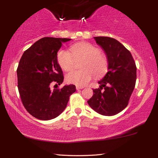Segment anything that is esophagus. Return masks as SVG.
Returning <instances> with one entry per match:
<instances>
[{"mask_svg": "<svg viewBox=\"0 0 158 158\" xmlns=\"http://www.w3.org/2000/svg\"><path fill=\"white\" fill-rule=\"evenodd\" d=\"M83 88H84V87H83V86H76V89H77V90H79V89H83Z\"/></svg>", "mask_w": 158, "mask_h": 158, "instance_id": "obj_1", "label": "esophagus"}]
</instances>
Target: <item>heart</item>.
<instances>
[{
  "instance_id": "1",
  "label": "heart",
  "mask_w": 158,
  "mask_h": 158,
  "mask_svg": "<svg viewBox=\"0 0 158 158\" xmlns=\"http://www.w3.org/2000/svg\"><path fill=\"white\" fill-rule=\"evenodd\" d=\"M70 52L60 49L57 53V62L62 69L69 71L74 67L75 60L83 59V61L81 65L82 70H72L66 75L67 83L84 86L91 81L94 75L96 78H100L108 71V58L91 43H75L70 47Z\"/></svg>"
}]
</instances>
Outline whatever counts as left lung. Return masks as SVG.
Segmentation results:
<instances>
[{
    "mask_svg": "<svg viewBox=\"0 0 158 158\" xmlns=\"http://www.w3.org/2000/svg\"><path fill=\"white\" fill-rule=\"evenodd\" d=\"M94 39L106 53L109 71L98 81L99 88L93 89L94 94L88 103L100 115L112 116L128 105L136 84V64L129 50L116 39L108 36Z\"/></svg>",
    "mask_w": 158,
    "mask_h": 158,
    "instance_id": "left-lung-1",
    "label": "left lung"
}]
</instances>
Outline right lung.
<instances>
[{
    "label": "right lung",
    "instance_id": "add662e5",
    "mask_svg": "<svg viewBox=\"0 0 158 158\" xmlns=\"http://www.w3.org/2000/svg\"><path fill=\"white\" fill-rule=\"evenodd\" d=\"M66 38L44 37L26 50L17 69L18 88L24 108L35 118L49 120L60 115L66 107L75 85L58 88L64 80L57 62V53ZM52 85L56 86L52 90Z\"/></svg>",
    "mask_w": 158,
    "mask_h": 158
}]
</instances>
